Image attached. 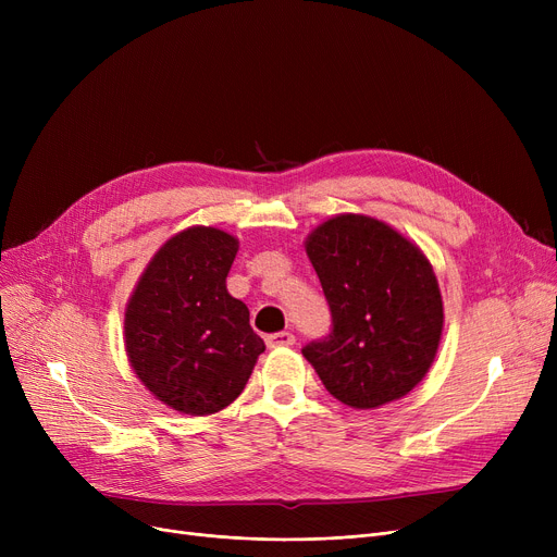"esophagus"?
I'll return each instance as SVG.
<instances>
[{
    "mask_svg": "<svg viewBox=\"0 0 557 557\" xmlns=\"http://www.w3.org/2000/svg\"><path fill=\"white\" fill-rule=\"evenodd\" d=\"M267 343H269V347H290L296 343V336L290 332H277V334L267 336Z\"/></svg>",
    "mask_w": 557,
    "mask_h": 557,
    "instance_id": "34e87169",
    "label": "esophagus"
}]
</instances>
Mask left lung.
Returning a JSON list of instances; mask_svg holds the SVG:
<instances>
[{"instance_id":"left-lung-1","label":"left lung","mask_w":557,"mask_h":557,"mask_svg":"<svg viewBox=\"0 0 557 557\" xmlns=\"http://www.w3.org/2000/svg\"><path fill=\"white\" fill-rule=\"evenodd\" d=\"M332 309V334L302 355L345 406L368 411L411 393L433 366L445 309L431 261L386 221L336 214L305 239Z\"/></svg>"}]
</instances>
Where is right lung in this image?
I'll return each instance as SVG.
<instances>
[{"label": "right lung", "instance_id": "obj_1", "mask_svg": "<svg viewBox=\"0 0 557 557\" xmlns=\"http://www.w3.org/2000/svg\"><path fill=\"white\" fill-rule=\"evenodd\" d=\"M237 250L234 234L191 225L160 246L126 302L128 363L178 413L202 418L230 406L267 349L248 307L227 294Z\"/></svg>", "mask_w": 557, "mask_h": 557}]
</instances>
